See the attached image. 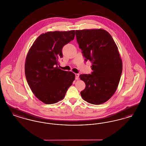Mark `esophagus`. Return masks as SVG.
<instances>
[{"label": "esophagus", "mask_w": 146, "mask_h": 146, "mask_svg": "<svg viewBox=\"0 0 146 146\" xmlns=\"http://www.w3.org/2000/svg\"><path fill=\"white\" fill-rule=\"evenodd\" d=\"M79 77V74H76V79L78 80Z\"/></svg>", "instance_id": "obj_1"}]
</instances>
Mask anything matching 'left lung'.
Returning <instances> with one entry per match:
<instances>
[{
	"mask_svg": "<svg viewBox=\"0 0 146 146\" xmlns=\"http://www.w3.org/2000/svg\"><path fill=\"white\" fill-rule=\"evenodd\" d=\"M76 41L85 61H90L93 72L80 75L85 82L82 98L91 104H102L113 95L122 73L120 56L111 35L102 29L76 31Z\"/></svg>",
	"mask_w": 146,
	"mask_h": 146,
	"instance_id": "left-lung-1",
	"label": "left lung"
}]
</instances>
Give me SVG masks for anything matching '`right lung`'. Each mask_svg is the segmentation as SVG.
Listing matches in <instances>:
<instances>
[{"label":"right lung","instance_id":"1","mask_svg":"<svg viewBox=\"0 0 146 146\" xmlns=\"http://www.w3.org/2000/svg\"><path fill=\"white\" fill-rule=\"evenodd\" d=\"M75 31L49 32L40 35L28 51L25 76L35 96L45 104L62 100L75 79L72 72L60 69L63 47L73 40Z\"/></svg>","mask_w":146,"mask_h":146}]
</instances>
